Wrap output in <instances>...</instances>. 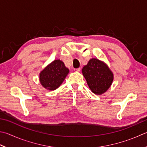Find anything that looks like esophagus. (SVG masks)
I'll use <instances>...</instances> for the list:
<instances>
[{
    "instance_id": "esophagus-1",
    "label": "esophagus",
    "mask_w": 147,
    "mask_h": 147,
    "mask_svg": "<svg viewBox=\"0 0 147 147\" xmlns=\"http://www.w3.org/2000/svg\"><path fill=\"white\" fill-rule=\"evenodd\" d=\"M81 70V68H74V71H80Z\"/></svg>"
}]
</instances>
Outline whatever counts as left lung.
Instances as JSON below:
<instances>
[{
  "instance_id": "left-lung-1",
  "label": "left lung",
  "mask_w": 147,
  "mask_h": 147,
  "mask_svg": "<svg viewBox=\"0 0 147 147\" xmlns=\"http://www.w3.org/2000/svg\"><path fill=\"white\" fill-rule=\"evenodd\" d=\"M82 73L90 89L96 95L106 93L111 87L114 75L106 63L92 58L82 69Z\"/></svg>"
}]
</instances>
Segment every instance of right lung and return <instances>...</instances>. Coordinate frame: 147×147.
Instances as JSON below:
<instances>
[{
    "label": "right lung",
    "instance_id": "obj_1",
    "mask_svg": "<svg viewBox=\"0 0 147 147\" xmlns=\"http://www.w3.org/2000/svg\"><path fill=\"white\" fill-rule=\"evenodd\" d=\"M69 73V69L60 59H55L41 70L40 82L46 90H55L60 86Z\"/></svg>",
    "mask_w": 147,
    "mask_h": 147
}]
</instances>
